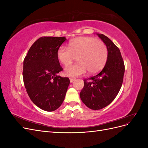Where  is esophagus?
<instances>
[{"label": "esophagus", "instance_id": "obj_1", "mask_svg": "<svg viewBox=\"0 0 148 148\" xmlns=\"http://www.w3.org/2000/svg\"><path fill=\"white\" fill-rule=\"evenodd\" d=\"M70 83H73V82L75 81V78H70Z\"/></svg>", "mask_w": 148, "mask_h": 148}]
</instances>
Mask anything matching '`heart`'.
<instances>
[{"mask_svg":"<svg viewBox=\"0 0 148 148\" xmlns=\"http://www.w3.org/2000/svg\"><path fill=\"white\" fill-rule=\"evenodd\" d=\"M58 60L64 65H69L77 57L78 63L66 66L64 73L75 77L84 74L95 73L104 66L108 56L106 44L97 39L83 36L76 38L69 44V47L61 46L57 51Z\"/></svg>","mask_w":148,"mask_h":148,"instance_id":"obj_1","label":"heart"}]
</instances>
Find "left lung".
<instances>
[{
	"label": "left lung",
	"instance_id": "obj_1",
	"mask_svg": "<svg viewBox=\"0 0 148 148\" xmlns=\"http://www.w3.org/2000/svg\"><path fill=\"white\" fill-rule=\"evenodd\" d=\"M107 47L106 64L99 73L84 79V87L79 96L89 109L99 110L110 104L122 87L125 65L119 49L102 34H97Z\"/></svg>",
	"mask_w": 148,
	"mask_h": 148
}]
</instances>
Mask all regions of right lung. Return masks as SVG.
<instances>
[{
    "label": "right lung",
    "instance_id": "add662e5",
    "mask_svg": "<svg viewBox=\"0 0 148 148\" xmlns=\"http://www.w3.org/2000/svg\"><path fill=\"white\" fill-rule=\"evenodd\" d=\"M65 37L43 36L33 44L23 61V78L28 95L34 104L51 112L61 106L70 84L67 77L57 75L63 70L57 53Z\"/></svg>",
    "mask_w": 148,
    "mask_h": 148
}]
</instances>
